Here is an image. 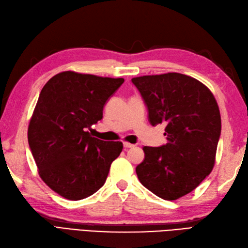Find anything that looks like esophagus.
<instances>
[{
    "mask_svg": "<svg viewBox=\"0 0 248 248\" xmlns=\"http://www.w3.org/2000/svg\"><path fill=\"white\" fill-rule=\"evenodd\" d=\"M124 147L125 148V149H129V148H134V144H132V143H130V142H124Z\"/></svg>",
    "mask_w": 248,
    "mask_h": 248,
    "instance_id": "esophagus-1",
    "label": "esophagus"
}]
</instances>
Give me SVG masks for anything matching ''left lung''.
Instances as JSON below:
<instances>
[{
  "label": "left lung",
  "instance_id": "left-lung-1",
  "mask_svg": "<svg viewBox=\"0 0 248 248\" xmlns=\"http://www.w3.org/2000/svg\"><path fill=\"white\" fill-rule=\"evenodd\" d=\"M148 108L152 125L166 123L161 147H143L136 167L141 185L164 200L194 190L211 174L221 134V116L209 89L181 73L132 78Z\"/></svg>",
  "mask_w": 248,
  "mask_h": 248
}]
</instances>
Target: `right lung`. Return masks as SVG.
<instances>
[{
    "label": "right lung",
    "mask_w": 248,
    "mask_h": 248,
    "mask_svg": "<svg viewBox=\"0 0 248 248\" xmlns=\"http://www.w3.org/2000/svg\"><path fill=\"white\" fill-rule=\"evenodd\" d=\"M124 78L65 71L43 87L28 126V142L46 185L69 200H81L105 185L123 142L92 137L107 100Z\"/></svg>",
    "instance_id": "add662e5"
}]
</instances>
